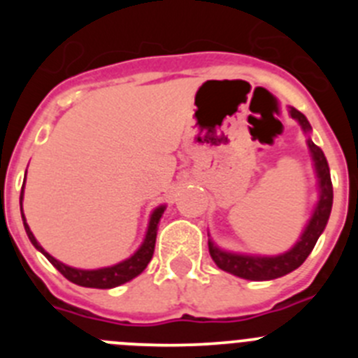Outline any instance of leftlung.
<instances>
[{"mask_svg":"<svg viewBox=\"0 0 358 358\" xmlns=\"http://www.w3.org/2000/svg\"><path fill=\"white\" fill-rule=\"evenodd\" d=\"M289 113L294 120L299 122L303 131H312L308 120H306V116L303 113H299L294 107H290ZM306 143H308L312 161H314L315 173H317L319 201L314 210V215L310 217L308 224H306L305 231H303L301 238L297 240L292 249H289L287 252L278 256H251L238 255V252H227L222 251V249H218L210 240L208 242V245H210V255L218 268H222L226 273L235 274L238 278H243V280L267 281L276 280V278L292 273L294 268L299 267L308 258V255L314 249L315 242H317V238L321 236L324 227H327L328 218H330L331 202H334V186H331L328 161L324 157V154H322V150L310 138L306 140Z\"/></svg>","mask_w":358,"mask_h":358,"instance_id":"8db88e82","label":"left lung"}]
</instances>
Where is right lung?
<instances>
[{
  "instance_id": "1",
  "label": "right lung",
  "mask_w": 358,
  "mask_h": 358,
  "mask_svg": "<svg viewBox=\"0 0 358 358\" xmlns=\"http://www.w3.org/2000/svg\"><path fill=\"white\" fill-rule=\"evenodd\" d=\"M21 215H23V188H21ZM164 210L166 208L159 206L156 210L152 211L150 220H148V227H147V235H145L143 243L140 245V249L127 258V260L120 262V264L113 265V267H103V268H94V271H84V268H75L69 267V265H64L62 262L55 260L50 252L44 251L41 248V243L37 242L34 233L30 231L27 224V218L23 215V224H24V231H27L28 238L30 242L34 243V248L37 251L43 252L46 258H48L50 264L75 285L80 287H90V289H113V287L123 285V283H127L131 281L132 278H136L138 274H141L145 271V267L148 265V262L152 260V255H154V248H156V235H157V224H159V218L163 217Z\"/></svg>"
}]
</instances>
